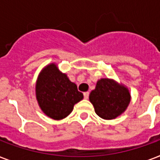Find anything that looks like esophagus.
Here are the masks:
<instances>
[{"label":"esophagus","instance_id":"34e87169","mask_svg":"<svg viewBox=\"0 0 160 160\" xmlns=\"http://www.w3.org/2000/svg\"><path fill=\"white\" fill-rule=\"evenodd\" d=\"M89 95H90V93H89V92L84 93V98H85V100H87L88 98H89Z\"/></svg>","mask_w":160,"mask_h":160}]
</instances>
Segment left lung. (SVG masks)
<instances>
[{
  "instance_id": "1",
  "label": "left lung",
  "mask_w": 160,
  "mask_h": 160,
  "mask_svg": "<svg viewBox=\"0 0 160 160\" xmlns=\"http://www.w3.org/2000/svg\"><path fill=\"white\" fill-rule=\"evenodd\" d=\"M89 99L97 115L104 119H114L126 110L131 96L125 85L112 79L102 78L97 81Z\"/></svg>"
}]
</instances>
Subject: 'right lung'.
<instances>
[{"instance_id": "right-lung-1", "label": "right lung", "mask_w": 160, "mask_h": 160, "mask_svg": "<svg viewBox=\"0 0 160 160\" xmlns=\"http://www.w3.org/2000/svg\"><path fill=\"white\" fill-rule=\"evenodd\" d=\"M36 96L42 112L55 120L67 117L74 105L84 98L82 93L78 91L77 85L59 70L55 63L45 66L39 74Z\"/></svg>"}]
</instances>
